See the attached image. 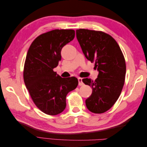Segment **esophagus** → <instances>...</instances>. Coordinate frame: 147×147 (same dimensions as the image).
<instances>
[{"instance_id":"esophagus-1","label":"esophagus","mask_w":147,"mask_h":147,"mask_svg":"<svg viewBox=\"0 0 147 147\" xmlns=\"http://www.w3.org/2000/svg\"><path fill=\"white\" fill-rule=\"evenodd\" d=\"M78 85L83 86L84 83L82 81V78H78Z\"/></svg>"}]
</instances>
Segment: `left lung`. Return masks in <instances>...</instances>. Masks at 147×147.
<instances>
[{
	"label": "left lung",
	"mask_w": 147,
	"mask_h": 147,
	"mask_svg": "<svg viewBox=\"0 0 147 147\" xmlns=\"http://www.w3.org/2000/svg\"><path fill=\"white\" fill-rule=\"evenodd\" d=\"M77 38L86 59L95 62L98 76L92 81L83 82L92 88L86 100L87 109L94 113H102L115 104L121 94L126 75V63L118 44L110 35L101 31L80 29Z\"/></svg>",
	"instance_id": "obj_1"
}]
</instances>
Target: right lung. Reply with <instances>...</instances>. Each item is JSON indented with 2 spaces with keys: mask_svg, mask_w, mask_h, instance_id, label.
<instances>
[{
  "mask_svg": "<svg viewBox=\"0 0 147 147\" xmlns=\"http://www.w3.org/2000/svg\"><path fill=\"white\" fill-rule=\"evenodd\" d=\"M75 37L72 29H55L39 35L31 44L23 77L34 104L42 112L56 115L66 107V96L78 84L75 77L62 78L53 69L61 59V50Z\"/></svg>",
  "mask_w": 147,
  "mask_h": 147,
  "instance_id": "add662e5",
  "label": "right lung"
}]
</instances>
